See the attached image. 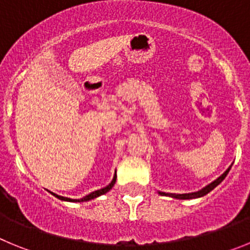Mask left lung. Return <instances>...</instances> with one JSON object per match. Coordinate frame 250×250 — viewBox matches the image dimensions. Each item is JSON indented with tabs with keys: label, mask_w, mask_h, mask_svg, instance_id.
Returning <instances> with one entry per match:
<instances>
[{
	"label": "left lung",
	"mask_w": 250,
	"mask_h": 250,
	"mask_svg": "<svg viewBox=\"0 0 250 250\" xmlns=\"http://www.w3.org/2000/svg\"><path fill=\"white\" fill-rule=\"evenodd\" d=\"M230 167H229V169L227 170V171H225L224 174H223V175H220L219 178L216 179L215 182H213V183H211V184H209V185H208V187H205L204 189H202V190L198 191V193H190V194H165V193H160V194H161V195H169V196H171V198H176V199H194V198H200V196L207 195V194L209 193V191L213 190L214 188L218 187V185H219L220 183H222L223 180H224L225 176L228 175Z\"/></svg>",
	"instance_id": "obj_1"
}]
</instances>
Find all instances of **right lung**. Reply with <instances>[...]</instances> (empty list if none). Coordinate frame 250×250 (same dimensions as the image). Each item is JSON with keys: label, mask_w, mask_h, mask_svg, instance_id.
Listing matches in <instances>:
<instances>
[{"label": "right lung", "mask_w": 250, "mask_h": 250, "mask_svg": "<svg viewBox=\"0 0 250 250\" xmlns=\"http://www.w3.org/2000/svg\"><path fill=\"white\" fill-rule=\"evenodd\" d=\"M115 182H116V174H115L114 179H112V182L110 183V184L107 185V187L103 188V189H100V190L94 191V193L89 194V195L83 196V199H70V198H65V196H60V195H57V194H54V193H51V194H54V195L56 196V198H59V199H61V200H66V202H87V200L95 199V198H98V196H100V195H103V194L107 193V191H109L110 189H111V188L114 187Z\"/></svg>", "instance_id": "obj_1"}]
</instances>
